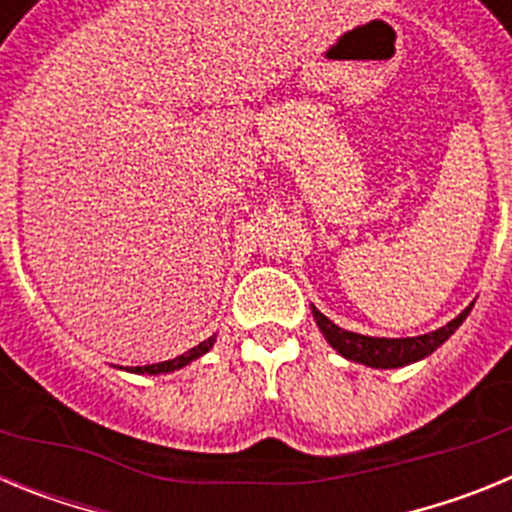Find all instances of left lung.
Returning <instances> with one entry per match:
<instances>
[{
	"instance_id": "1",
	"label": "left lung",
	"mask_w": 512,
	"mask_h": 512,
	"mask_svg": "<svg viewBox=\"0 0 512 512\" xmlns=\"http://www.w3.org/2000/svg\"><path fill=\"white\" fill-rule=\"evenodd\" d=\"M469 310L461 312L459 318L451 320L449 325L433 330V333H425L418 338H372L361 336V333H351V330L338 328L336 323H330L323 312L312 307V315H315V323L323 330V336L328 338V343L336 348L338 354L346 356L351 361H359V364L374 366V369H397V366L413 364V361L425 359L428 354H433L438 346H441L446 338L459 328L464 320H467Z\"/></svg>"
}]
</instances>
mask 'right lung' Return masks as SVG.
Instances as JSON below:
<instances>
[{"instance_id": "add662e5", "label": "right lung", "mask_w": 512, "mask_h": 512, "mask_svg": "<svg viewBox=\"0 0 512 512\" xmlns=\"http://www.w3.org/2000/svg\"><path fill=\"white\" fill-rule=\"evenodd\" d=\"M212 343H215V336H210L207 341H202L200 346L189 348L187 354L176 356V359H169V361H161V364H148V366H135V369H130V372H138V374H161V372H174V369H182L184 364H189V361H194L197 356L207 354L212 348Z\"/></svg>"}]
</instances>
